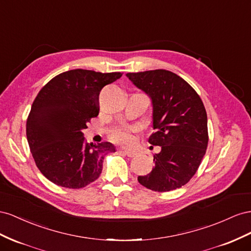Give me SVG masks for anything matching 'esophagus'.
<instances>
[{"label":"esophagus","mask_w":251,"mask_h":251,"mask_svg":"<svg viewBox=\"0 0 251 251\" xmlns=\"http://www.w3.org/2000/svg\"><path fill=\"white\" fill-rule=\"evenodd\" d=\"M119 151L125 153L127 156H129V157H133L135 154H137L134 151H130V150H126V149H123V148H120Z\"/></svg>","instance_id":"1"}]
</instances>
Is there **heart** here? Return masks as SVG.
<instances>
[{
	"label": "heart",
	"instance_id": "heart-1",
	"mask_svg": "<svg viewBox=\"0 0 251 251\" xmlns=\"http://www.w3.org/2000/svg\"><path fill=\"white\" fill-rule=\"evenodd\" d=\"M138 129L135 127L131 126H122L120 128H117L116 130L112 132V139L120 144H123L126 146H130L137 140L135 133H137Z\"/></svg>",
	"mask_w": 251,
	"mask_h": 251
}]
</instances>
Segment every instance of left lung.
<instances>
[{"instance_id": "left-lung-1", "label": "left lung", "mask_w": 251, "mask_h": 251, "mask_svg": "<svg viewBox=\"0 0 251 251\" xmlns=\"http://www.w3.org/2000/svg\"><path fill=\"white\" fill-rule=\"evenodd\" d=\"M126 76L151 99L152 126L148 142L160 146L154 167L138 181L153 191L182 187L195 176L208 145L207 113L201 98L181 76L165 69Z\"/></svg>"}]
</instances>
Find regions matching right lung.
<instances>
[{"mask_svg": "<svg viewBox=\"0 0 251 251\" xmlns=\"http://www.w3.org/2000/svg\"><path fill=\"white\" fill-rule=\"evenodd\" d=\"M122 76L74 69L50 80L38 94L26 123L35 165L50 182L78 189L96 181L104 156L116 151L109 142H85L83 130L99 114V95Z\"/></svg>", "mask_w": 251, "mask_h": 251, "instance_id": "right-lung-1", "label": "right lung"}]
</instances>
